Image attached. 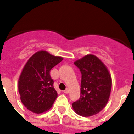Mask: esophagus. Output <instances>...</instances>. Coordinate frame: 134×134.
<instances>
[{
	"mask_svg": "<svg viewBox=\"0 0 134 134\" xmlns=\"http://www.w3.org/2000/svg\"><path fill=\"white\" fill-rule=\"evenodd\" d=\"M63 92H64V93H65V94H68L69 92V90L68 88H66L65 91H63Z\"/></svg>",
	"mask_w": 134,
	"mask_h": 134,
	"instance_id": "esophagus-1",
	"label": "esophagus"
}]
</instances>
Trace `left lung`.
I'll return each instance as SVG.
<instances>
[{
    "mask_svg": "<svg viewBox=\"0 0 134 134\" xmlns=\"http://www.w3.org/2000/svg\"><path fill=\"white\" fill-rule=\"evenodd\" d=\"M81 73V97L73 103L75 112L91 116L100 112L109 99L112 79L102 61L93 55H87L74 63Z\"/></svg>",
    "mask_w": 134,
    "mask_h": 134,
    "instance_id": "1",
    "label": "left lung"
}]
</instances>
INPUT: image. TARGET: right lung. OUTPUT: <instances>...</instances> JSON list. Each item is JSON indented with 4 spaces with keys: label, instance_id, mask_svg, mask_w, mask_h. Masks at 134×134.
<instances>
[{
    "label": "right lung",
    "instance_id": "1",
    "mask_svg": "<svg viewBox=\"0 0 134 134\" xmlns=\"http://www.w3.org/2000/svg\"><path fill=\"white\" fill-rule=\"evenodd\" d=\"M63 57L40 51L27 61L18 80V91L22 104L36 114L46 112L57 97L50 71Z\"/></svg>",
    "mask_w": 134,
    "mask_h": 134
}]
</instances>
